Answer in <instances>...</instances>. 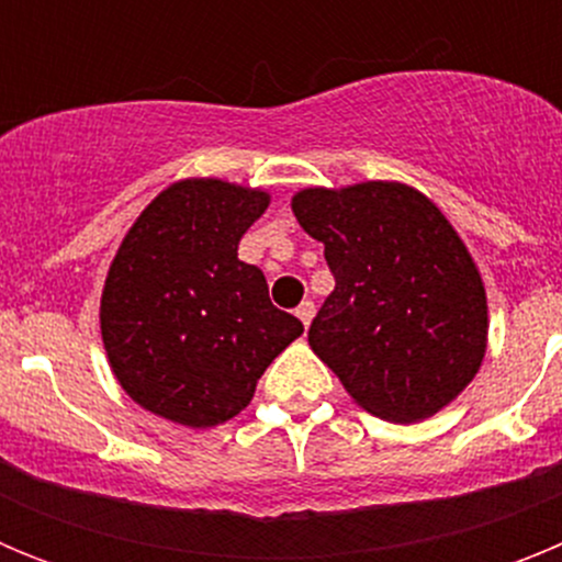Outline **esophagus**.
I'll return each mask as SVG.
<instances>
[{
	"mask_svg": "<svg viewBox=\"0 0 562 562\" xmlns=\"http://www.w3.org/2000/svg\"><path fill=\"white\" fill-rule=\"evenodd\" d=\"M295 315L301 317V324L310 326V324H312V317H315V304H312V301H304V304H301V306H297V310H295Z\"/></svg>",
	"mask_w": 562,
	"mask_h": 562,
	"instance_id": "esophagus-1",
	"label": "esophagus"
}]
</instances>
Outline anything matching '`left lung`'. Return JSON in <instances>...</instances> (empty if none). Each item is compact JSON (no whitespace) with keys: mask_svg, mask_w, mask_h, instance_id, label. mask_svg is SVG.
Listing matches in <instances>:
<instances>
[{"mask_svg":"<svg viewBox=\"0 0 562 562\" xmlns=\"http://www.w3.org/2000/svg\"><path fill=\"white\" fill-rule=\"evenodd\" d=\"M292 213L335 276L310 346L351 400L402 425L453 402L484 360L486 292L439 207L402 182H360L306 188Z\"/></svg>","mask_w":562,"mask_h":562,"instance_id":"left-lung-1","label":"left lung"}]
</instances>
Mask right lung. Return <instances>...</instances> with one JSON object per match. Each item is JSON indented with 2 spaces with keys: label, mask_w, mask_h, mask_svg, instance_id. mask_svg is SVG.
Segmentation results:
<instances>
[{
  "label": "right lung",
  "mask_w": 562,
  "mask_h": 562,
  "mask_svg": "<svg viewBox=\"0 0 562 562\" xmlns=\"http://www.w3.org/2000/svg\"><path fill=\"white\" fill-rule=\"evenodd\" d=\"M270 193L182 180L137 216L109 267L101 335L109 366L140 408L213 428L250 405L258 376L304 324L270 301L238 241Z\"/></svg>",
  "instance_id": "obj_1"
}]
</instances>
